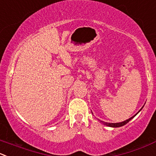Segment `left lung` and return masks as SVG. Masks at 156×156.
<instances>
[{
    "label": "left lung",
    "mask_w": 156,
    "mask_h": 156,
    "mask_svg": "<svg viewBox=\"0 0 156 156\" xmlns=\"http://www.w3.org/2000/svg\"><path fill=\"white\" fill-rule=\"evenodd\" d=\"M143 107H144V106H143ZM143 107H142V108L140 109V110H139V111L137 112V113H136L134 116H133L132 117H130V118H129L128 120H124V121H123V122H120V123H107V122H104V121H102V120H100L99 119H98V121H99L100 123H102V124L105 125V126H110V127H114V128L115 127H120V126H124V125H126V123H127L129 121H130V120H132L133 118L136 115H137V113H139V112L141 111V110L143 109Z\"/></svg>",
    "instance_id": "1"
}]
</instances>
